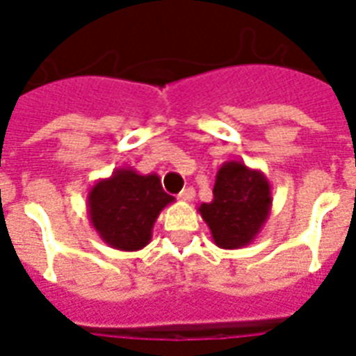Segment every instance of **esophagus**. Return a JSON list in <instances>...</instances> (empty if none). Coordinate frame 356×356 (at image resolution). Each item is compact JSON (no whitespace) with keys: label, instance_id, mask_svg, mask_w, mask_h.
<instances>
[{"label":"esophagus","instance_id":"esophagus-1","mask_svg":"<svg viewBox=\"0 0 356 356\" xmlns=\"http://www.w3.org/2000/svg\"><path fill=\"white\" fill-rule=\"evenodd\" d=\"M179 197H181L183 201H192L195 197V190L192 188V186H186V188L179 194Z\"/></svg>","mask_w":356,"mask_h":356}]
</instances>
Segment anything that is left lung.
<instances>
[{"instance_id":"obj_1","label":"left lung","mask_w":356,"mask_h":356,"mask_svg":"<svg viewBox=\"0 0 356 356\" xmlns=\"http://www.w3.org/2000/svg\"><path fill=\"white\" fill-rule=\"evenodd\" d=\"M212 194L214 200L203 203L197 212L211 229L214 243L222 249L249 245L270 218V181L242 161H227L218 170Z\"/></svg>"}]
</instances>
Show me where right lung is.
Returning a JSON list of instances; mask_svg holds the SVG:
<instances>
[{
  "label": "right lung",
  "instance_id": "add662e5",
  "mask_svg": "<svg viewBox=\"0 0 356 356\" xmlns=\"http://www.w3.org/2000/svg\"><path fill=\"white\" fill-rule=\"evenodd\" d=\"M175 197L162 190L156 173L116 168L88 192L86 207L92 227L103 242L120 251H138L151 242L153 225Z\"/></svg>",
  "mask_w": 356,
  "mask_h": 356
}]
</instances>
